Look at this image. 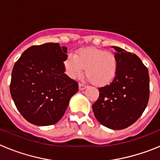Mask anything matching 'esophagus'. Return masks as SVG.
Wrapping results in <instances>:
<instances>
[{"label": "esophagus", "instance_id": "34e87169", "mask_svg": "<svg viewBox=\"0 0 160 160\" xmlns=\"http://www.w3.org/2000/svg\"><path fill=\"white\" fill-rule=\"evenodd\" d=\"M78 87H79V90H85V89L87 88V86H86V85L82 84V83H79Z\"/></svg>", "mask_w": 160, "mask_h": 160}]
</instances>
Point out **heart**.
I'll return each mask as SVG.
<instances>
[{
    "mask_svg": "<svg viewBox=\"0 0 160 160\" xmlns=\"http://www.w3.org/2000/svg\"><path fill=\"white\" fill-rule=\"evenodd\" d=\"M118 65V58L114 53L97 48L78 49L75 56L69 54L64 62L69 77L75 78L85 68L87 78L96 86L111 83L116 75Z\"/></svg>",
    "mask_w": 160,
    "mask_h": 160,
    "instance_id": "1",
    "label": "heart"
}]
</instances>
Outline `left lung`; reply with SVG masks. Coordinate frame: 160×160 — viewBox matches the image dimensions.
<instances>
[{"instance_id": "obj_1", "label": "left lung", "mask_w": 160, "mask_h": 160, "mask_svg": "<svg viewBox=\"0 0 160 160\" xmlns=\"http://www.w3.org/2000/svg\"><path fill=\"white\" fill-rule=\"evenodd\" d=\"M118 58V70L111 84L98 88L93 104L94 116L102 125L122 130L136 122L149 100V73L137 55L112 46Z\"/></svg>"}]
</instances>
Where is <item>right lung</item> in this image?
Segmentation results:
<instances>
[{"instance_id": "right-lung-1", "label": "right lung", "mask_w": 160, "mask_h": 160, "mask_svg": "<svg viewBox=\"0 0 160 160\" xmlns=\"http://www.w3.org/2000/svg\"><path fill=\"white\" fill-rule=\"evenodd\" d=\"M67 48L46 43L28 48L12 71L10 94L22 116L37 126L55 124L64 115L77 82L65 73Z\"/></svg>"}]
</instances>
